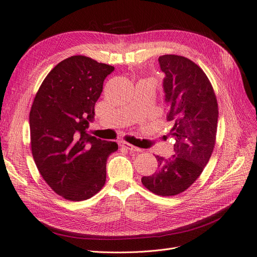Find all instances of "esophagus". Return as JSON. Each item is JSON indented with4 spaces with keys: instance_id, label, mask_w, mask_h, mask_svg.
Wrapping results in <instances>:
<instances>
[{
    "instance_id": "obj_1",
    "label": "esophagus",
    "mask_w": 257,
    "mask_h": 257,
    "mask_svg": "<svg viewBox=\"0 0 257 257\" xmlns=\"http://www.w3.org/2000/svg\"><path fill=\"white\" fill-rule=\"evenodd\" d=\"M120 145H121V147H123V148H125V149H127L128 151H133V152H139L141 151V149H139V148H137V147H135V146H133V145H131V144H127V143H120Z\"/></svg>"
}]
</instances>
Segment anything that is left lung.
<instances>
[{
  "label": "left lung",
  "instance_id": "8db88e82",
  "mask_svg": "<svg viewBox=\"0 0 257 257\" xmlns=\"http://www.w3.org/2000/svg\"><path fill=\"white\" fill-rule=\"evenodd\" d=\"M167 121L174 125L169 136L174 154L165 159L157 155L159 167L145 176L146 188L160 196L182 193L200 176L211 157L216 135L217 103L208 77L193 61L181 56L165 54L159 58Z\"/></svg>",
  "mask_w": 257,
  "mask_h": 257
}]
</instances>
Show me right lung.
<instances>
[{
    "instance_id": "obj_1",
    "label": "right lung",
    "mask_w": 257,
    "mask_h": 257,
    "mask_svg": "<svg viewBox=\"0 0 257 257\" xmlns=\"http://www.w3.org/2000/svg\"><path fill=\"white\" fill-rule=\"evenodd\" d=\"M114 69L84 56L61 61L43 81L30 111L31 148L44 180L68 200L91 198L106 181L118 144L88 133L106 77Z\"/></svg>"
}]
</instances>
